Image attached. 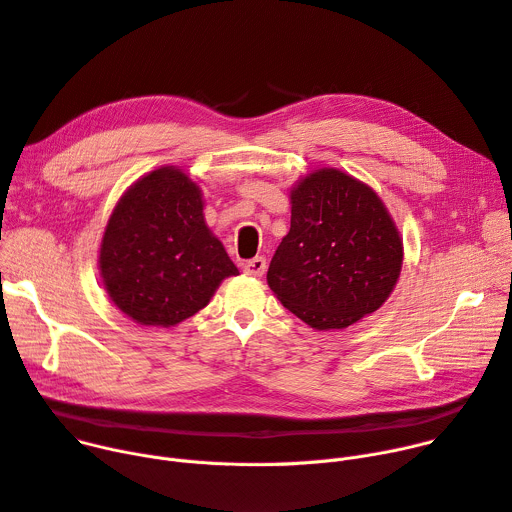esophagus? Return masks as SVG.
I'll return each mask as SVG.
<instances>
[{
  "mask_svg": "<svg viewBox=\"0 0 512 512\" xmlns=\"http://www.w3.org/2000/svg\"><path fill=\"white\" fill-rule=\"evenodd\" d=\"M243 269H245V274H247V276H253V278H261V276L265 274L267 263H265V259H263V257H255V259L247 261V263L243 265Z\"/></svg>",
  "mask_w": 512,
  "mask_h": 512,
  "instance_id": "34e87169",
  "label": "esophagus"
}]
</instances>
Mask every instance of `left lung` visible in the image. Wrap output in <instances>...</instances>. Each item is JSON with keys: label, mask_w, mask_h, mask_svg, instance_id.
Listing matches in <instances>:
<instances>
[{"label": "left lung", "mask_w": 512, "mask_h": 512, "mask_svg": "<svg viewBox=\"0 0 512 512\" xmlns=\"http://www.w3.org/2000/svg\"><path fill=\"white\" fill-rule=\"evenodd\" d=\"M290 232L267 284L317 331L346 329L379 311L403 265V238L383 199L339 168H317L290 189Z\"/></svg>", "instance_id": "8db88e82"}]
</instances>
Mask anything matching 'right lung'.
I'll list each match as a JSON object with an SVG mask.
<instances>
[{"mask_svg":"<svg viewBox=\"0 0 512 512\" xmlns=\"http://www.w3.org/2000/svg\"><path fill=\"white\" fill-rule=\"evenodd\" d=\"M102 286L133 323L175 327L238 276L203 216L201 187L179 166H160L119 197L98 249Z\"/></svg>","mask_w":512,"mask_h":512,"instance_id":"add662e5","label":"right lung"}]
</instances>
